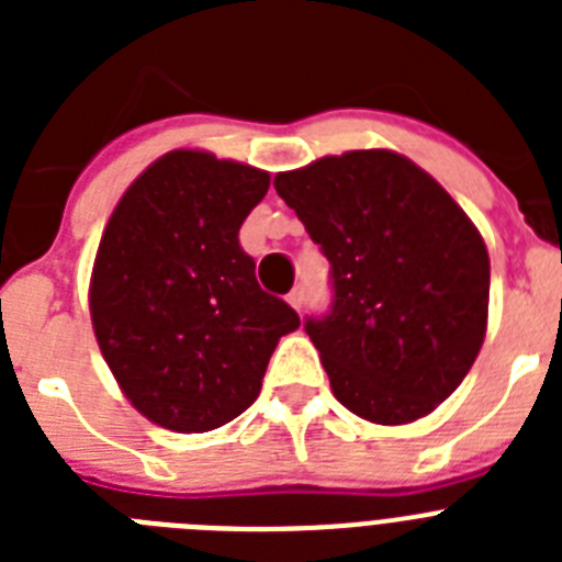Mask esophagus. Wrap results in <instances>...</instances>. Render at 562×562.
Wrapping results in <instances>:
<instances>
[{"label": "esophagus", "mask_w": 562, "mask_h": 562, "mask_svg": "<svg viewBox=\"0 0 562 562\" xmlns=\"http://www.w3.org/2000/svg\"><path fill=\"white\" fill-rule=\"evenodd\" d=\"M304 297H306V286L297 284V286H292V292H290V295H286V301H290L292 310L301 312V306H304Z\"/></svg>", "instance_id": "obj_1"}]
</instances>
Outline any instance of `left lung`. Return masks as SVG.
Returning a JSON list of instances; mask_svg holds the SVG:
<instances>
[{"instance_id": "1", "label": "left lung", "mask_w": 562, "mask_h": 562, "mask_svg": "<svg viewBox=\"0 0 562 562\" xmlns=\"http://www.w3.org/2000/svg\"><path fill=\"white\" fill-rule=\"evenodd\" d=\"M331 265V310L304 324L340 405L408 425L448 400L486 335L490 256L445 188L389 148L276 173Z\"/></svg>"}]
</instances>
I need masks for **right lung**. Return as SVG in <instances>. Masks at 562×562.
Wrapping results in <instances>:
<instances>
[{
  "label": "right lung",
  "mask_w": 562,
  "mask_h": 562,
  "mask_svg": "<svg viewBox=\"0 0 562 562\" xmlns=\"http://www.w3.org/2000/svg\"><path fill=\"white\" fill-rule=\"evenodd\" d=\"M267 188L261 168L177 148L109 216L89 281L92 329L126 400L160 428L205 434L236 419L278 340L301 326L238 245Z\"/></svg>",
  "instance_id": "add662e5"
}]
</instances>
